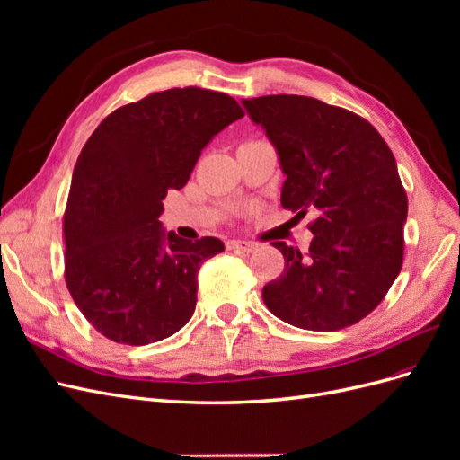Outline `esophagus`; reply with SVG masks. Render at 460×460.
Returning <instances> with one entry per match:
<instances>
[{
	"label": "esophagus",
	"mask_w": 460,
	"mask_h": 460,
	"mask_svg": "<svg viewBox=\"0 0 460 460\" xmlns=\"http://www.w3.org/2000/svg\"><path fill=\"white\" fill-rule=\"evenodd\" d=\"M228 249L232 252H240V253H253L255 252V243L253 242H243V240H232L226 243Z\"/></svg>",
	"instance_id": "34e87169"
}]
</instances>
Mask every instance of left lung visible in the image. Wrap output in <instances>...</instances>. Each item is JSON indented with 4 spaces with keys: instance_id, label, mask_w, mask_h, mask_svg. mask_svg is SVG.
Returning a JSON list of instances; mask_svg holds the SVG:
<instances>
[{
    "instance_id": "obj_1",
    "label": "left lung",
    "mask_w": 460,
    "mask_h": 460,
    "mask_svg": "<svg viewBox=\"0 0 460 460\" xmlns=\"http://www.w3.org/2000/svg\"><path fill=\"white\" fill-rule=\"evenodd\" d=\"M242 105L276 149L282 207L316 215L307 255L274 242L286 269L262 288L264 303L303 330L353 326L378 307L402 264L409 203L392 149L368 120L314 97L262 95Z\"/></svg>"
}]
</instances>
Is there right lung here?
<instances>
[{"label":"right lung","mask_w":460,"mask_h":460,"mask_svg":"<svg viewBox=\"0 0 460 460\" xmlns=\"http://www.w3.org/2000/svg\"><path fill=\"white\" fill-rule=\"evenodd\" d=\"M242 117L226 93L164 90L113 111L82 147L63 220L65 280L105 338L161 341L196 311L198 270L225 243L166 232L163 199L188 184L201 151Z\"/></svg>","instance_id":"add662e5"}]
</instances>
